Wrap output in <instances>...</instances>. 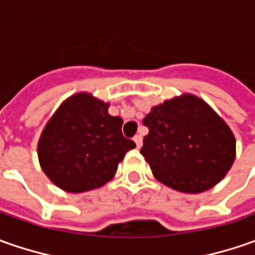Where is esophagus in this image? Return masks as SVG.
<instances>
[{"label": "esophagus", "instance_id": "esophagus-1", "mask_svg": "<svg viewBox=\"0 0 255 255\" xmlns=\"http://www.w3.org/2000/svg\"><path fill=\"white\" fill-rule=\"evenodd\" d=\"M133 140H134V143H136V146L137 147H142V143H143V139L140 134H136L134 137H133Z\"/></svg>", "mask_w": 255, "mask_h": 255}]
</instances>
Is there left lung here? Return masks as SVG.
I'll use <instances>...</instances> for the list:
<instances>
[{
    "label": "left lung",
    "mask_w": 255,
    "mask_h": 255,
    "mask_svg": "<svg viewBox=\"0 0 255 255\" xmlns=\"http://www.w3.org/2000/svg\"><path fill=\"white\" fill-rule=\"evenodd\" d=\"M143 125L140 153L154 177L183 193L209 190L230 170L236 140L230 128L210 106L183 95L152 108Z\"/></svg>",
    "instance_id": "8db88e82"
}]
</instances>
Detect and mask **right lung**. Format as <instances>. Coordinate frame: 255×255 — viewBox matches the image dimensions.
I'll return each instance as SVG.
<instances>
[{"label": "right lung", "mask_w": 255, "mask_h": 255, "mask_svg": "<svg viewBox=\"0 0 255 255\" xmlns=\"http://www.w3.org/2000/svg\"><path fill=\"white\" fill-rule=\"evenodd\" d=\"M108 108L88 93H78L46 123L38 157L45 174L62 190L82 193L102 187L126 152L136 147L122 134V119L111 116Z\"/></svg>", "instance_id": "1"}]
</instances>
